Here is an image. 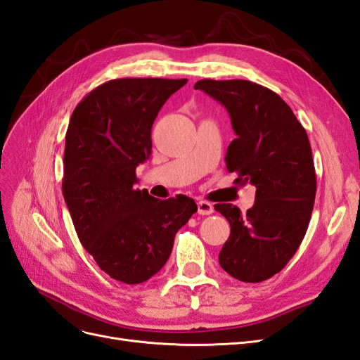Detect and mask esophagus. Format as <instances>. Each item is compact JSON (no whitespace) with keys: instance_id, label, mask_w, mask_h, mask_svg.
<instances>
[{"instance_id":"34e87169","label":"esophagus","mask_w":360,"mask_h":360,"mask_svg":"<svg viewBox=\"0 0 360 360\" xmlns=\"http://www.w3.org/2000/svg\"><path fill=\"white\" fill-rule=\"evenodd\" d=\"M198 204V213L200 214H212L214 210H213V204H210L209 201H204V200H201V201H198L197 202Z\"/></svg>"}]
</instances>
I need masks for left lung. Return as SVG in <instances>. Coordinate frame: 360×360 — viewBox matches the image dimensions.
I'll return each mask as SVG.
<instances>
[{"label":"left lung","mask_w":360,"mask_h":360,"mask_svg":"<svg viewBox=\"0 0 360 360\" xmlns=\"http://www.w3.org/2000/svg\"><path fill=\"white\" fill-rule=\"evenodd\" d=\"M195 90L226 108L237 135L226 150V169L257 189L246 213L214 205L231 226L219 264L238 281H266L296 254L311 221L317 177L307 130L275 91L255 82L201 79Z\"/></svg>","instance_id":"8db88e82"}]
</instances>
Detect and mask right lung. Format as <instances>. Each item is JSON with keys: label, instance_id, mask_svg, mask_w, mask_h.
Here are the masks:
<instances>
[{"label": "right lung", "instance_id": "add662e5", "mask_svg": "<svg viewBox=\"0 0 360 360\" xmlns=\"http://www.w3.org/2000/svg\"><path fill=\"white\" fill-rule=\"evenodd\" d=\"M188 79L122 78L86 94L70 117L63 195L76 234L106 275L134 285L165 266L174 237L197 204L135 189L151 153V126Z\"/></svg>", "mask_w": 360, "mask_h": 360}]
</instances>
